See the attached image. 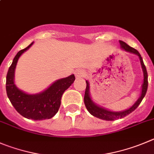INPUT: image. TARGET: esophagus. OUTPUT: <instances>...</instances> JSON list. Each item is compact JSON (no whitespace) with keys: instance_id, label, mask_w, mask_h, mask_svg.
<instances>
[{"instance_id":"1","label":"esophagus","mask_w":154,"mask_h":154,"mask_svg":"<svg viewBox=\"0 0 154 154\" xmlns=\"http://www.w3.org/2000/svg\"><path fill=\"white\" fill-rule=\"evenodd\" d=\"M86 72L84 70H77L75 71V77L77 79L82 78V77H85Z\"/></svg>"}]
</instances>
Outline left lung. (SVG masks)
Returning a JSON list of instances; mask_svg holds the SVG:
<instances>
[{
	"label": "left lung",
	"instance_id": "obj_1",
	"mask_svg": "<svg viewBox=\"0 0 154 154\" xmlns=\"http://www.w3.org/2000/svg\"><path fill=\"white\" fill-rule=\"evenodd\" d=\"M120 43V48L121 49L127 52L131 53V54H134L138 56L139 59H140V65H141L142 70H143V84L141 85V92H140V95L139 98L137 99V101L134 103L130 108L125 109L123 111H112L110 109H108L106 108L103 107V106H100V105L97 104L96 103L93 102L92 100V97L90 96V83L88 80H86L87 83V87H86L85 90V95H84V104H85L86 108H87V111L93 116L94 117H97L98 119H103V120L106 121H114L116 119H122V118L125 117L126 116L129 115L132 112L134 111L137 108V106L140 105L141 103L142 100L146 95V90H147V86H148V81H147V72H146V69L145 67L144 64H143V59H142L141 55L140 53L134 49V48H131L126 44L125 42L122 41H119Z\"/></svg>",
	"mask_w": 154,
	"mask_h": 154
}]
</instances>
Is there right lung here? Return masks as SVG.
Here are the masks:
<instances>
[{"instance_id":"obj_1","label":"right lung","mask_w":154,"mask_h":154,"mask_svg":"<svg viewBox=\"0 0 154 154\" xmlns=\"http://www.w3.org/2000/svg\"><path fill=\"white\" fill-rule=\"evenodd\" d=\"M32 42L14 57L6 79V90L10 101L21 116L32 120L51 119L58 112L63 93L75 80L74 74L58 79L43 91L30 94L20 90L14 83L15 69L20 56L33 45Z\"/></svg>"}]
</instances>
